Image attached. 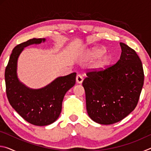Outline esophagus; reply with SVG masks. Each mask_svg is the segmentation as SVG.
I'll return each instance as SVG.
<instances>
[{"label":"esophagus","mask_w":151,"mask_h":151,"mask_svg":"<svg viewBox=\"0 0 151 151\" xmlns=\"http://www.w3.org/2000/svg\"><path fill=\"white\" fill-rule=\"evenodd\" d=\"M76 83H77L78 84H81L83 81V77H82L81 75H78L76 77Z\"/></svg>","instance_id":"esophagus-1"}]
</instances>
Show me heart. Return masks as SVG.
Instances as JSON below:
<instances>
[{
	"mask_svg": "<svg viewBox=\"0 0 151 151\" xmlns=\"http://www.w3.org/2000/svg\"><path fill=\"white\" fill-rule=\"evenodd\" d=\"M105 50L103 48H93L85 53V58L86 60H94L91 68L94 70L100 71L105 68L111 62V57L109 55H104Z\"/></svg>",
	"mask_w": 151,
	"mask_h": 151,
	"instance_id": "b5f03b06",
	"label": "heart"
}]
</instances>
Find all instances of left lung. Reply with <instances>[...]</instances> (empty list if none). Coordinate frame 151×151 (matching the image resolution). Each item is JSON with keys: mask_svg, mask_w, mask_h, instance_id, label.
Here are the masks:
<instances>
[{"mask_svg": "<svg viewBox=\"0 0 151 151\" xmlns=\"http://www.w3.org/2000/svg\"><path fill=\"white\" fill-rule=\"evenodd\" d=\"M121 55L115 65L99 72H90L83 82L87 113L101 124L119 122L137 106L144 84V72L139 56L120 42Z\"/></svg>", "mask_w": 151, "mask_h": 151, "instance_id": "8db88e82", "label": "left lung"}]
</instances>
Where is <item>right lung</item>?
<instances>
[{
    "label": "right lung",
    "mask_w": 151,
    "mask_h": 151,
    "mask_svg": "<svg viewBox=\"0 0 151 151\" xmlns=\"http://www.w3.org/2000/svg\"><path fill=\"white\" fill-rule=\"evenodd\" d=\"M45 42V39L34 38L15 47L4 74L6 95L11 105L25 121L37 126H46L57 121L64 96L76 83V73L58 76L40 88H30L19 80L17 65L20 55L25 47Z\"/></svg>",
    "instance_id": "add662e5"
}]
</instances>
